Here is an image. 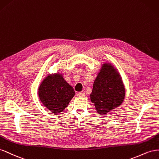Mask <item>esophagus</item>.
Returning a JSON list of instances; mask_svg holds the SVG:
<instances>
[{"label":"esophagus","mask_w":159,"mask_h":159,"mask_svg":"<svg viewBox=\"0 0 159 159\" xmlns=\"http://www.w3.org/2000/svg\"><path fill=\"white\" fill-rule=\"evenodd\" d=\"M78 96L80 97H84L85 96V93L84 92H80L78 94Z\"/></svg>","instance_id":"1"}]
</instances>
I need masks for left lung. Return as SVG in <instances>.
Listing matches in <instances>:
<instances>
[{
	"mask_svg": "<svg viewBox=\"0 0 159 159\" xmlns=\"http://www.w3.org/2000/svg\"><path fill=\"white\" fill-rule=\"evenodd\" d=\"M125 90L120 76L112 66H102L93 84L90 100L100 114H107L119 107L125 98Z\"/></svg>",
	"mask_w": 159,
	"mask_h": 159,
	"instance_id": "left-lung-1",
	"label": "left lung"
}]
</instances>
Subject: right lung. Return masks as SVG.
Instances as JSON below:
<instances>
[{
    "mask_svg": "<svg viewBox=\"0 0 159 159\" xmlns=\"http://www.w3.org/2000/svg\"><path fill=\"white\" fill-rule=\"evenodd\" d=\"M75 90L61 75H52L45 79L39 89L43 105L53 113H59L69 105Z\"/></svg>",
    "mask_w": 159,
    "mask_h": 159,
    "instance_id": "obj_1",
    "label": "right lung"
}]
</instances>
